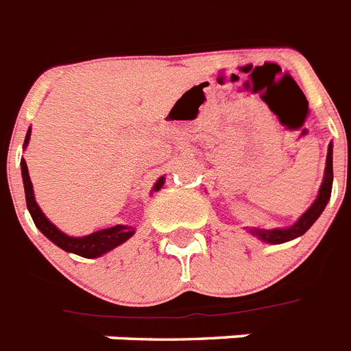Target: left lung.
<instances>
[{"label":"left lung","mask_w":351,"mask_h":351,"mask_svg":"<svg viewBox=\"0 0 351 351\" xmlns=\"http://www.w3.org/2000/svg\"><path fill=\"white\" fill-rule=\"evenodd\" d=\"M332 181H334V167H332V143H330L328 154H326L325 178H323L319 193L315 197V201L312 202V206L294 224L289 226V228H276V230H258V228H253V230H249V233L258 237L260 240L267 242V244H283V242L294 240L298 237H301L303 233H306V231L311 230V226L319 219V215L325 210L326 202L330 201V195H332Z\"/></svg>","instance_id":"1"}]
</instances>
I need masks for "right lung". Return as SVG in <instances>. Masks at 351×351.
<instances>
[{
	"mask_svg": "<svg viewBox=\"0 0 351 351\" xmlns=\"http://www.w3.org/2000/svg\"><path fill=\"white\" fill-rule=\"evenodd\" d=\"M32 130L28 129L25 138V145H28L30 141ZM21 173H23V184H25V195H26V208L30 211L32 219L36 222V226L39 228V231L45 234L46 239H50L55 245H59L60 249H64L68 253H75L78 256H84V258H97V256H102V254L109 253L111 249H114L117 245L123 244L125 240H129L132 234H134V228L132 226H112V228H106V230L95 231L91 234H86V237H68L66 233L57 228L55 224H51L46 215L40 211L39 204L36 202V197H34V186H32L30 176H28V167H26V161L21 159ZM165 184V178H159L158 182L154 184V192H158L159 188Z\"/></svg>",
	"mask_w": 351,
	"mask_h": 351,
	"instance_id": "1",
	"label": "right lung"
}]
</instances>
